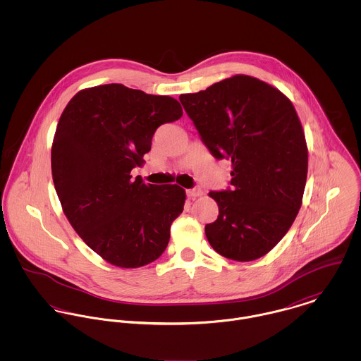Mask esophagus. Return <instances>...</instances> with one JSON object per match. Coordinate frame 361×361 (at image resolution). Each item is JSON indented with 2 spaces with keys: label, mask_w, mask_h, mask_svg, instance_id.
Instances as JSON below:
<instances>
[{
  "label": "esophagus",
  "mask_w": 361,
  "mask_h": 361,
  "mask_svg": "<svg viewBox=\"0 0 361 361\" xmlns=\"http://www.w3.org/2000/svg\"><path fill=\"white\" fill-rule=\"evenodd\" d=\"M186 193H188L189 197H199V196L203 195V190H202L199 186H196V188H193V189L186 190Z\"/></svg>",
  "instance_id": "1"
}]
</instances>
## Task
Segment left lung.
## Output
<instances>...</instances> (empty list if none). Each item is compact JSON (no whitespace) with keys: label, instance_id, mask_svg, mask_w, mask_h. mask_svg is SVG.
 I'll list each match as a JSON object with an SVG mask.
<instances>
[{"label":"left lung","instance_id":"left-lung-1","mask_svg":"<svg viewBox=\"0 0 361 361\" xmlns=\"http://www.w3.org/2000/svg\"><path fill=\"white\" fill-rule=\"evenodd\" d=\"M179 100L209 153L232 161L231 189L208 193L219 209L206 225L211 247L235 261L265 256L292 226L306 188L309 152L293 104L247 75Z\"/></svg>","mask_w":361,"mask_h":361}]
</instances>
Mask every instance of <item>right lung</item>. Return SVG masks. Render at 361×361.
<instances>
[{
	"label": "right lung",
	"mask_w": 361,
	"mask_h": 361,
	"mask_svg": "<svg viewBox=\"0 0 361 361\" xmlns=\"http://www.w3.org/2000/svg\"><path fill=\"white\" fill-rule=\"evenodd\" d=\"M182 114L172 97L111 83L76 93L59 118L51 149L58 199L83 242L115 267L155 261L183 211L180 186L146 185L130 175L145 162L157 128Z\"/></svg>",
	"instance_id": "right-lung-1"
}]
</instances>
